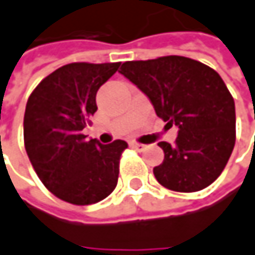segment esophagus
<instances>
[{"instance_id":"1","label":"esophagus","mask_w":255,"mask_h":255,"mask_svg":"<svg viewBox=\"0 0 255 255\" xmlns=\"http://www.w3.org/2000/svg\"><path fill=\"white\" fill-rule=\"evenodd\" d=\"M129 146H131L132 149H135V150H138V151H144L146 149H147V146H146V144H140V143H135V141H131V143H129Z\"/></svg>"}]
</instances>
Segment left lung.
I'll use <instances>...</instances> for the list:
<instances>
[{"mask_svg":"<svg viewBox=\"0 0 255 255\" xmlns=\"http://www.w3.org/2000/svg\"><path fill=\"white\" fill-rule=\"evenodd\" d=\"M120 73L149 99L166 126L178 127L174 144L157 143L163 162L153 169L168 190L194 193L225 169L235 146V102L219 74L179 55L127 61Z\"/></svg>","mask_w":255,"mask_h":255,"instance_id":"8db88e82","label":"left lung"}]
</instances>
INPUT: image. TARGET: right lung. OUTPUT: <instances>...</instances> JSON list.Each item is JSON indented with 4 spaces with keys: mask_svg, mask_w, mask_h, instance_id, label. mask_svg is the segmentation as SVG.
<instances>
[{
    "mask_svg": "<svg viewBox=\"0 0 255 255\" xmlns=\"http://www.w3.org/2000/svg\"><path fill=\"white\" fill-rule=\"evenodd\" d=\"M120 62L62 65L40 81L24 112V147L42 184L61 200L87 206L109 196L118 182L124 140L102 144L83 128L98 111L96 93Z\"/></svg>",
    "mask_w": 255,
    "mask_h": 255,
    "instance_id": "add662e5",
    "label": "right lung"
}]
</instances>
